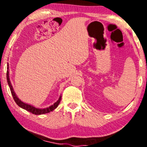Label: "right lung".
Listing matches in <instances>:
<instances>
[{
	"label": "right lung",
	"mask_w": 147,
	"mask_h": 147,
	"mask_svg": "<svg viewBox=\"0 0 147 147\" xmlns=\"http://www.w3.org/2000/svg\"><path fill=\"white\" fill-rule=\"evenodd\" d=\"M7 81L8 85H9L10 90H11V93L13 96V98H14L15 102L16 103V104L18 106L22 108V109H25V110L29 111V112L32 113L34 114V115H42V114H45V113H48L51 112L53 110H55V109L58 106L59 104L61 102V95L60 96L58 100L53 105L49 106L48 108H45V109H38V108L34 107V106L30 105V104H26V103L23 102L21 99H19L18 98L17 95H16V93L14 92V89H13L12 85H11V82H10L9 79V71H8V69H9V65L7 64Z\"/></svg>",
	"instance_id": "right-lung-1"
}]
</instances>
